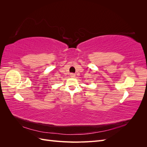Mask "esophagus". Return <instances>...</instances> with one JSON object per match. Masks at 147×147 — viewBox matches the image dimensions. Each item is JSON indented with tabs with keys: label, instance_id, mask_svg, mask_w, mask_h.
<instances>
[{
	"label": "esophagus",
	"instance_id": "34e87169",
	"mask_svg": "<svg viewBox=\"0 0 147 147\" xmlns=\"http://www.w3.org/2000/svg\"><path fill=\"white\" fill-rule=\"evenodd\" d=\"M70 77L71 78H74L75 77V74H74V73H72V74H70Z\"/></svg>",
	"mask_w": 147,
	"mask_h": 147
}]
</instances>
